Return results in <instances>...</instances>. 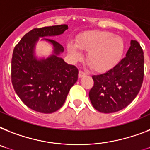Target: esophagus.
I'll use <instances>...</instances> for the list:
<instances>
[{"instance_id":"esophagus-1","label":"esophagus","mask_w":150,"mask_h":150,"mask_svg":"<svg viewBox=\"0 0 150 150\" xmlns=\"http://www.w3.org/2000/svg\"><path fill=\"white\" fill-rule=\"evenodd\" d=\"M85 75H86V73L84 72V71H79V77L82 78Z\"/></svg>"}]
</instances>
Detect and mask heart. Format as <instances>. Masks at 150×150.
<instances>
[{
  "label": "heart",
  "mask_w": 150,
  "mask_h": 150,
  "mask_svg": "<svg viewBox=\"0 0 150 150\" xmlns=\"http://www.w3.org/2000/svg\"><path fill=\"white\" fill-rule=\"evenodd\" d=\"M67 50L75 61L80 60V50L88 51L87 61L96 71L114 68L121 60L125 50L123 39L108 31L86 32L80 35L76 43L69 42Z\"/></svg>",
  "instance_id": "b5f03b06"
}]
</instances>
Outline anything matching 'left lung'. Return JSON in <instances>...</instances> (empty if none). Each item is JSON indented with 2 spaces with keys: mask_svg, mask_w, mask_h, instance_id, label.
<instances>
[{
  "mask_svg": "<svg viewBox=\"0 0 150 150\" xmlns=\"http://www.w3.org/2000/svg\"><path fill=\"white\" fill-rule=\"evenodd\" d=\"M90 101L101 113L124 109L139 93L144 78V55L141 46L132 40L126 56L114 68L101 75H93Z\"/></svg>",
  "mask_w": 150,
  "mask_h": 150,
  "instance_id": "1",
  "label": "left lung"
}]
</instances>
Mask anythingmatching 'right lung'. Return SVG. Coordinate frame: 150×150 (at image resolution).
I'll return each instance as SVG.
<instances>
[{"instance_id":"1","label":"right lung","mask_w":150,"mask_h":150,"mask_svg":"<svg viewBox=\"0 0 150 150\" xmlns=\"http://www.w3.org/2000/svg\"><path fill=\"white\" fill-rule=\"evenodd\" d=\"M67 25L35 28L15 45L11 58V83L15 93L30 109L51 114L61 108L69 90L77 82L79 70L59 57L63 46L51 39L44 38L54 47L56 55L38 61L33 47L39 37L63 33Z\"/></svg>"}]
</instances>
